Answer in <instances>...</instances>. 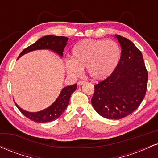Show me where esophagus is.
<instances>
[{
    "label": "esophagus",
    "instance_id": "esophagus-1",
    "mask_svg": "<svg viewBox=\"0 0 158 158\" xmlns=\"http://www.w3.org/2000/svg\"><path fill=\"white\" fill-rule=\"evenodd\" d=\"M85 83V81H78V85H84Z\"/></svg>",
    "mask_w": 158,
    "mask_h": 158
}]
</instances>
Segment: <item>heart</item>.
I'll return each instance as SVG.
<instances>
[{
    "label": "heart",
    "instance_id": "obj_1",
    "mask_svg": "<svg viewBox=\"0 0 158 158\" xmlns=\"http://www.w3.org/2000/svg\"><path fill=\"white\" fill-rule=\"evenodd\" d=\"M121 51L116 42L104 40H85L73 47L71 60L65 62L66 71L79 77L86 68L94 80L102 81L115 71L121 60Z\"/></svg>",
    "mask_w": 158,
    "mask_h": 158
}]
</instances>
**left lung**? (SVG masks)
<instances>
[{
  "label": "left lung",
  "mask_w": 158,
  "mask_h": 158,
  "mask_svg": "<svg viewBox=\"0 0 158 158\" xmlns=\"http://www.w3.org/2000/svg\"><path fill=\"white\" fill-rule=\"evenodd\" d=\"M115 37L121 47L120 62L110 77L95 85L91 103L102 117L118 120L133 113L143 100L148 73L134 43L120 35Z\"/></svg>",
  "instance_id": "left-lung-1"
}]
</instances>
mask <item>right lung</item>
I'll return each mask as SVG.
<instances>
[{
    "mask_svg": "<svg viewBox=\"0 0 158 158\" xmlns=\"http://www.w3.org/2000/svg\"><path fill=\"white\" fill-rule=\"evenodd\" d=\"M68 38L65 37H58V36L53 35L45 36V37H41L40 39L38 40L34 44L25 48L19 55L18 59L21 57L23 55L31 52V51L43 50V49H48V50L54 51L60 57H62L64 48L68 44ZM77 87V84L64 87V88H62V91L54 103L48 107L39 112L32 113V112L26 111L19 107L15 102V103L19 110L30 120L35 121L37 123L50 122V121L57 119L64 113V111L68 107V103H69L71 94L76 90Z\"/></svg>",
    "mask_w": 158,
    "mask_h": 158,
    "instance_id": "1",
    "label": "right lung"
}]
</instances>
